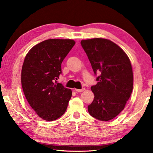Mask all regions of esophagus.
<instances>
[{
    "label": "esophagus",
    "instance_id": "34e87169",
    "mask_svg": "<svg viewBox=\"0 0 153 153\" xmlns=\"http://www.w3.org/2000/svg\"><path fill=\"white\" fill-rule=\"evenodd\" d=\"M75 90H76V92H78V93H81V92L84 91V90H85V88H82V89H77V88H76Z\"/></svg>",
    "mask_w": 153,
    "mask_h": 153
}]
</instances>
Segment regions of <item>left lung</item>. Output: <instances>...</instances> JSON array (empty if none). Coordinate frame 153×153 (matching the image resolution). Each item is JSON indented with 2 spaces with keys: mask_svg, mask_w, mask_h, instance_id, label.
<instances>
[{
  "mask_svg": "<svg viewBox=\"0 0 153 153\" xmlns=\"http://www.w3.org/2000/svg\"><path fill=\"white\" fill-rule=\"evenodd\" d=\"M97 84L91 86L94 100L88 106L93 117L108 121L125 108L133 86L132 66L127 54L115 43L103 38L81 41Z\"/></svg>",
  "mask_w": 153,
  "mask_h": 153,
  "instance_id": "obj_1",
  "label": "left lung"
}]
</instances>
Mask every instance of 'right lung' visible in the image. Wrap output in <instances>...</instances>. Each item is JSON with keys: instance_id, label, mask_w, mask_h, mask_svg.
<instances>
[{"instance_id": "add662e5", "label": "right lung", "mask_w": 153, "mask_h": 153, "mask_svg": "<svg viewBox=\"0 0 153 153\" xmlns=\"http://www.w3.org/2000/svg\"><path fill=\"white\" fill-rule=\"evenodd\" d=\"M72 39H51L31 48L21 72L26 100L42 119L53 121L64 114L72 95L71 89L57 83L61 63L75 45Z\"/></svg>"}]
</instances>
